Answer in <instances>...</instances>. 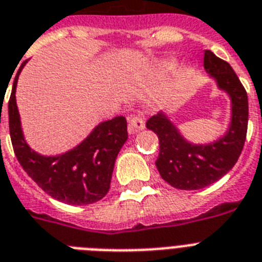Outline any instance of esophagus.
<instances>
[{"mask_svg": "<svg viewBox=\"0 0 262 262\" xmlns=\"http://www.w3.org/2000/svg\"><path fill=\"white\" fill-rule=\"evenodd\" d=\"M129 129L131 133H135V131H142L144 129V120L139 116H133L129 119Z\"/></svg>", "mask_w": 262, "mask_h": 262, "instance_id": "1", "label": "esophagus"}]
</instances>
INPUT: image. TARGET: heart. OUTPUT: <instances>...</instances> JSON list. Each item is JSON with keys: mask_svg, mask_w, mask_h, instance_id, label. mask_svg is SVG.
<instances>
[{"mask_svg": "<svg viewBox=\"0 0 262 262\" xmlns=\"http://www.w3.org/2000/svg\"><path fill=\"white\" fill-rule=\"evenodd\" d=\"M166 67H170V64H167V66H166Z\"/></svg>", "mask_w": 262, "mask_h": 262, "instance_id": "1", "label": "heart"}]
</instances>
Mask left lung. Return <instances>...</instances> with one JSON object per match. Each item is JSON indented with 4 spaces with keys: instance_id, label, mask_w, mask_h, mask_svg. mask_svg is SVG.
<instances>
[{
    "instance_id": "1",
    "label": "left lung",
    "mask_w": 262,
    "mask_h": 262,
    "mask_svg": "<svg viewBox=\"0 0 262 262\" xmlns=\"http://www.w3.org/2000/svg\"><path fill=\"white\" fill-rule=\"evenodd\" d=\"M204 68L230 100V120L224 135L207 143H194L186 139L166 111H159L146 123L159 139L158 171L179 190L204 189L228 174L238 161L248 131V95L232 67L211 51H205Z\"/></svg>"
}]
</instances>
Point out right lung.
Here are the masks:
<instances>
[{
	"label": "right lung",
	"mask_w": 262,
	"mask_h": 262,
	"mask_svg": "<svg viewBox=\"0 0 262 262\" xmlns=\"http://www.w3.org/2000/svg\"><path fill=\"white\" fill-rule=\"evenodd\" d=\"M25 62L13 81L8 104L10 138L19 165L45 193L60 202L90 205L100 201L110 190L116 157L128 138L126 118L115 116L99 123L85 139L62 154L34 151L24 136L16 101L18 75Z\"/></svg>",
	"instance_id": "obj_1"
}]
</instances>
